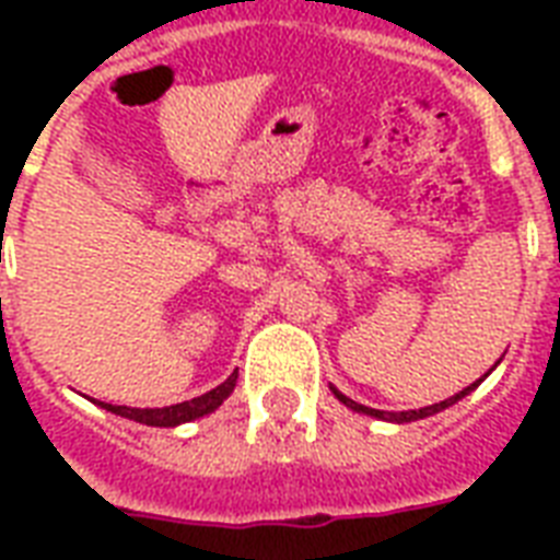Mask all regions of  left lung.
Returning <instances> with one entry per match:
<instances>
[{"label": "left lung", "mask_w": 560, "mask_h": 560, "mask_svg": "<svg viewBox=\"0 0 560 560\" xmlns=\"http://www.w3.org/2000/svg\"><path fill=\"white\" fill-rule=\"evenodd\" d=\"M107 412H116V416L133 418L139 424L151 427H177L183 421H194V418L202 416V409L197 400H186V404H174V407L165 409H130V407H113V404H101Z\"/></svg>", "instance_id": "8db88e82"}]
</instances>
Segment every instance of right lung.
Returning <instances> with one entry per match:
<instances>
[{
	"mask_svg": "<svg viewBox=\"0 0 560 560\" xmlns=\"http://www.w3.org/2000/svg\"><path fill=\"white\" fill-rule=\"evenodd\" d=\"M470 392V389H468ZM468 392H462V395H468ZM462 395H456V398H462ZM360 409V407H358Z\"/></svg>",
	"mask_w": 560,
	"mask_h": 560,
	"instance_id": "right-lung-1",
	"label": "right lung"
}]
</instances>
